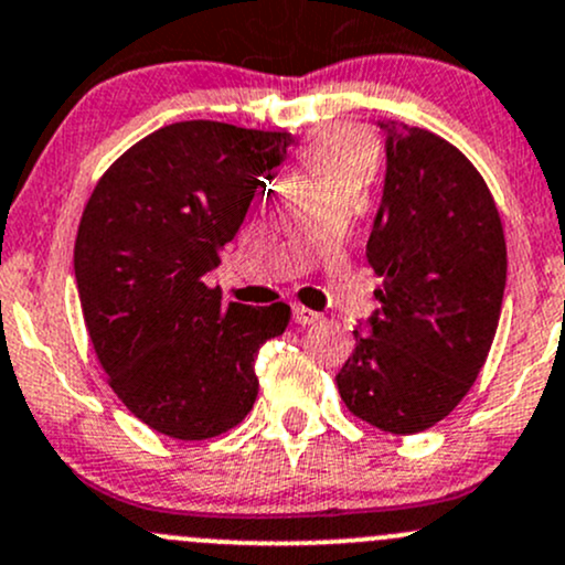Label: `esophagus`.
<instances>
[{
	"instance_id": "34e87169",
	"label": "esophagus",
	"mask_w": 565,
	"mask_h": 565,
	"mask_svg": "<svg viewBox=\"0 0 565 565\" xmlns=\"http://www.w3.org/2000/svg\"><path fill=\"white\" fill-rule=\"evenodd\" d=\"M292 319H295V324H316V321H321V313H316V311H311V308H302V306H295L292 308Z\"/></svg>"
}]
</instances>
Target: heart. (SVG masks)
Wrapping results in <instances>:
<instances>
[{"instance_id":"heart-1","label":"heart","mask_w":565,"mask_h":565,"mask_svg":"<svg viewBox=\"0 0 565 565\" xmlns=\"http://www.w3.org/2000/svg\"><path fill=\"white\" fill-rule=\"evenodd\" d=\"M302 166L311 177L313 188L334 182H351L362 188L364 179L375 169V141L359 128H334L313 136L302 147Z\"/></svg>"}]
</instances>
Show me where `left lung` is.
Here are the masks:
<instances>
[{
  "label": "left lung",
  "instance_id": "obj_1",
  "mask_svg": "<svg viewBox=\"0 0 565 565\" xmlns=\"http://www.w3.org/2000/svg\"><path fill=\"white\" fill-rule=\"evenodd\" d=\"M386 134L383 198L367 263L383 278L338 392L356 418L415 434L454 413L491 351L507 287V244L477 169L426 128Z\"/></svg>",
  "mask_w": 565,
  "mask_h": 565
}]
</instances>
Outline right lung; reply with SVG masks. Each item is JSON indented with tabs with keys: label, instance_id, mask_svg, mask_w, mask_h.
Wrapping results in <instances>:
<instances>
[{
	"label": "right lung",
	"instance_id": "obj_1",
	"mask_svg": "<svg viewBox=\"0 0 565 565\" xmlns=\"http://www.w3.org/2000/svg\"><path fill=\"white\" fill-rule=\"evenodd\" d=\"M292 136L214 120L171 122L98 179L74 241L85 327L109 386L173 439L233 429L257 399L254 359L289 306L222 300L206 273Z\"/></svg>",
	"mask_w": 565,
	"mask_h": 565
}]
</instances>
